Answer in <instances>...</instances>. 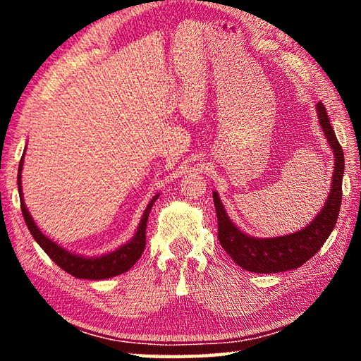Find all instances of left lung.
<instances>
[{"instance_id": "obj_1", "label": "left lung", "mask_w": 361, "mask_h": 361, "mask_svg": "<svg viewBox=\"0 0 361 361\" xmlns=\"http://www.w3.org/2000/svg\"><path fill=\"white\" fill-rule=\"evenodd\" d=\"M317 118L334 156L333 176L325 204L315 218L302 229L277 237H253L232 223L228 212L213 191V202L218 216V239L224 252L235 264L256 274H274L298 269L323 247L338 221L342 199V176H344V152L329 124L325 106L317 103Z\"/></svg>"}]
</instances>
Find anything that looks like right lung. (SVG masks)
<instances>
[{"instance_id":"right-lung-1","label":"right lung","mask_w":361,"mask_h":361,"mask_svg":"<svg viewBox=\"0 0 361 361\" xmlns=\"http://www.w3.org/2000/svg\"><path fill=\"white\" fill-rule=\"evenodd\" d=\"M27 149V148H25ZM23 156L22 154L20 164H19V173H17V188H19V195H20V209L23 219H25L28 231L32 232L33 239L36 243L44 250L49 258H51L59 267H62L65 272H68L70 276L76 279H84V280H105L111 279L116 276H121L129 271V269L135 264L140 259L143 250L146 247V223H148V216L151 213L152 205L157 200L161 194H156L154 197L149 200V204L146 205V209L142 215V219L137 226L135 234L130 240L122 243L121 247L111 250V252H106L100 256H85V255H78L75 252H70V250L63 248L62 245L49 239L46 234H42V231L36 226L33 216L30 215V212L25 205V200H23V192H22V169H23Z\"/></svg>"}]
</instances>
